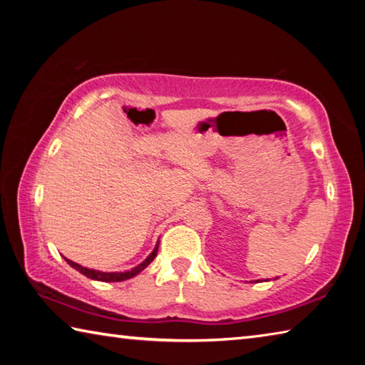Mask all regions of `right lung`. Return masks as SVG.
<instances>
[{"label":"right lung","mask_w":365,"mask_h":365,"mask_svg":"<svg viewBox=\"0 0 365 365\" xmlns=\"http://www.w3.org/2000/svg\"><path fill=\"white\" fill-rule=\"evenodd\" d=\"M158 248H159V242H158V245H156V248L153 250L151 255L148 256L143 262L138 264L137 267H133L132 270H127V272H101V270H95V269L83 267V265L73 262V261H71V259H67V257H64V259L67 261V264L71 265V267L78 270L80 274H83L85 277H88V279H91V280H98V282H123V280L132 279V277H135V275H138L141 270L146 269L148 265H150V264L153 262V259L156 257Z\"/></svg>","instance_id":"right-lung-1"}]
</instances>
